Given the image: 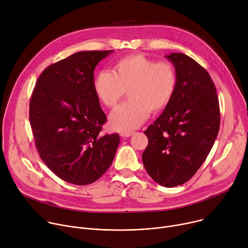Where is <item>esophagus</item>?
<instances>
[{
    "label": "esophagus",
    "mask_w": 248,
    "mask_h": 248,
    "mask_svg": "<svg viewBox=\"0 0 248 248\" xmlns=\"http://www.w3.org/2000/svg\"><path fill=\"white\" fill-rule=\"evenodd\" d=\"M134 131H124V132H121L120 133V135L122 136V137H130V136H132L133 134H134Z\"/></svg>",
    "instance_id": "34e87169"
}]
</instances>
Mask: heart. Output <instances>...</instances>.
I'll return each instance as SVG.
<instances>
[{
  "mask_svg": "<svg viewBox=\"0 0 248 248\" xmlns=\"http://www.w3.org/2000/svg\"><path fill=\"white\" fill-rule=\"evenodd\" d=\"M177 85L173 65L156 62L144 55H130L115 64V71L101 70L94 80V91L107 107H114L129 89L131 97L114 110L110 125L118 131L139 127L151 110L158 111L172 99Z\"/></svg>",
  "mask_w": 248,
  "mask_h": 248,
  "instance_id": "heart-1",
  "label": "heart"
}]
</instances>
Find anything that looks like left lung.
Instances as JSON below:
<instances>
[{
    "label": "left lung",
    "mask_w": 248,
    "mask_h": 248,
    "mask_svg": "<svg viewBox=\"0 0 248 248\" xmlns=\"http://www.w3.org/2000/svg\"><path fill=\"white\" fill-rule=\"evenodd\" d=\"M177 85L159 118L144 132L142 155L150 177L166 187L187 182L197 173L217 139L220 125L217 88L208 72L186 54L173 52Z\"/></svg>",
    "instance_id": "8db88e82"
}]
</instances>
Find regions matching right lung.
<instances>
[{"label": "right lung", "instance_id": "add662e5", "mask_svg": "<svg viewBox=\"0 0 248 248\" xmlns=\"http://www.w3.org/2000/svg\"><path fill=\"white\" fill-rule=\"evenodd\" d=\"M112 51H79L50 64L31 94L30 123L40 157L73 185L97 181L120 142L117 133H101L107 118L93 86L95 66Z\"/></svg>", "mask_w": 248, "mask_h": 248}]
</instances>
